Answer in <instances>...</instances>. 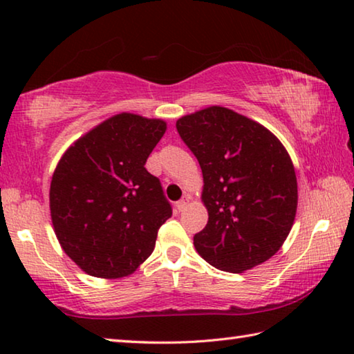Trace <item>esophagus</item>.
<instances>
[{"mask_svg": "<svg viewBox=\"0 0 354 354\" xmlns=\"http://www.w3.org/2000/svg\"><path fill=\"white\" fill-rule=\"evenodd\" d=\"M189 201H190V196H184L183 200H179V201H176V211L178 212H183L185 207H187V205H189Z\"/></svg>", "mask_w": 354, "mask_h": 354, "instance_id": "1", "label": "esophagus"}]
</instances>
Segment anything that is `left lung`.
<instances>
[{
	"mask_svg": "<svg viewBox=\"0 0 354 354\" xmlns=\"http://www.w3.org/2000/svg\"><path fill=\"white\" fill-rule=\"evenodd\" d=\"M203 171L207 225L194 236L215 268L242 273L277 253L292 230L298 189L283 143L254 120L211 106L176 122Z\"/></svg>",
	"mask_w": 354,
	"mask_h": 354,
	"instance_id": "obj_1",
	"label": "left lung"
}]
</instances>
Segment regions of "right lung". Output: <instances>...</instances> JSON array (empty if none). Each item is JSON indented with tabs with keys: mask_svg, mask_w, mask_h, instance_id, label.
I'll list each match as a JSON object with an SVG mask.
<instances>
[{
	"mask_svg": "<svg viewBox=\"0 0 354 354\" xmlns=\"http://www.w3.org/2000/svg\"><path fill=\"white\" fill-rule=\"evenodd\" d=\"M165 131L164 120L117 113L59 160L50 187L53 227L62 250L91 277L134 273L171 217L160 181L145 169Z\"/></svg>",
	"mask_w": 354,
	"mask_h": 354,
	"instance_id": "obj_1",
	"label": "right lung"
}]
</instances>
